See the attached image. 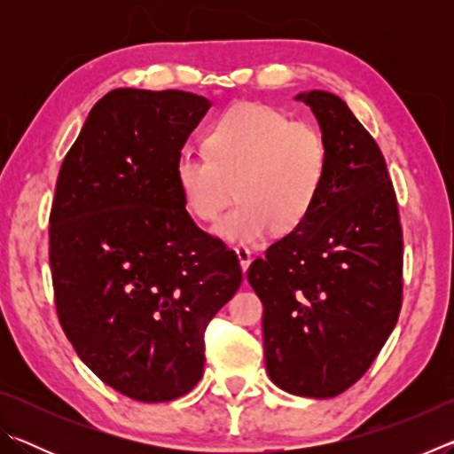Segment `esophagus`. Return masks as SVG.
I'll return each mask as SVG.
<instances>
[{
  "label": "esophagus",
  "instance_id": "esophagus-1",
  "mask_svg": "<svg viewBox=\"0 0 454 454\" xmlns=\"http://www.w3.org/2000/svg\"><path fill=\"white\" fill-rule=\"evenodd\" d=\"M236 256H238V262H240V268L242 272H246L250 268V262H252V254L248 248H244V246H238L236 248Z\"/></svg>",
  "mask_w": 454,
  "mask_h": 454
}]
</instances>
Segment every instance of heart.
I'll use <instances>...</instances> for the list:
<instances>
[{"label":"heart","instance_id":"b5f03b06","mask_svg":"<svg viewBox=\"0 0 454 454\" xmlns=\"http://www.w3.org/2000/svg\"><path fill=\"white\" fill-rule=\"evenodd\" d=\"M202 153L182 152L174 178L184 208L210 224L232 200L214 236L258 246L270 232L292 234L310 218L328 176V145L317 128L262 104H236L212 121Z\"/></svg>","mask_w":454,"mask_h":454}]
</instances>
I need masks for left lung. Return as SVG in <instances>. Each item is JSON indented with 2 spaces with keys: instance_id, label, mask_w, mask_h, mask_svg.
<instances>
[{
  "instance_id": "obj_1",
  "label": "left lung",
  "mask_w": 454,
  "mask_h": 454,
  "mask_svg": "<svg viewBox=\"0 0 454 454\" xmlns=\"http://www.w3.org/2000/svg\"><path fill=\"white\" fill-rule=\"evenodd\" d=\"M294 99L328 145V176L304 224L248 268L264 306L266 372L290 395L330 398L363 376L393 333L403 298V232L387 162L344 99Z\"/></svg>"
}]
</instances>
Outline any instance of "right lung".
Here are the masks:
<instances>
[{
	"label": "right lung",
	"instance_id": "obj_1",
	"mask_svg": "<svg viewBox=\"0 0 454 454\" xmlns=\"http://www.w3.org/2000/svg\"><path fill=\"white\" fill-rule=\"evenodd\" d=\"M210 99L120 88L91 107L61 164L50 264L61 328L98 379L166 403L204 374V330L236 294V252L202 232L174 164Z\"/></svg>",
	"mask_w": 454,
	"mask_h": 454
}]
</instances>
